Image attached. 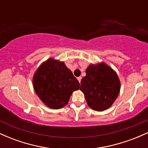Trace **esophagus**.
I'll use <instances>...</instances> for the list:
<instances>
[{
	"mask_svg": "<svg viewBox=\"0 0 148 148\" xmlns=\"http://www.w3.org/2000/svg\"><path fill=\"white\" fill-rule=\"evenodd\" d=\"M81 79H82V78H81V76H79V77H78L77 78V79H78V81H79V83H81Z\"/></svg>",
	"mask_w": 148,
	"mask_h": 148,
	"instance_id": "1",
	"label": "esophagus"
}]
</instances>
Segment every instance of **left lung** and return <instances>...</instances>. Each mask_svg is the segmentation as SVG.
I'll return each mask as SVG.
<instances>
[{"label":"left lung","instance_id":"left-lung-1","mask_svg":"<svg viewBox=\"0 0 148 148\" xmlns=\"http://www.w3.org/2000/svg\"><path fill=\"white\" fill-rule=\"evenodd\" d=\"M81 79L80 90L92 109L102 111L111 106L118 97L120 82L114 70L103 62L90 64Z\"/></svg>","mask_w":148,"mask_h":148}]
</instances>
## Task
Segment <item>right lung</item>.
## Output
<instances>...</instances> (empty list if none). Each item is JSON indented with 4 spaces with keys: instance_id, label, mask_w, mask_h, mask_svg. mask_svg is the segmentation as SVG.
<instances>
[{
    "instance_id": "right-lung-1",
    "label": "right lung",
    "mask_w": 148,
    "mask_h": 148,
    "mask_svg": "<svg viewBox=\"0 0 148 148\" xmlns=\"http://www.w3.org/2000/svg\"><path fill=\"white\" fill-rule=\"evenodd\" d=\"M33 83L35 92L42 102L54 109L67 105L73 92L80 87L79 81L64 62L53 58L40 66Z\"/></svg>"
}]
</instances>
